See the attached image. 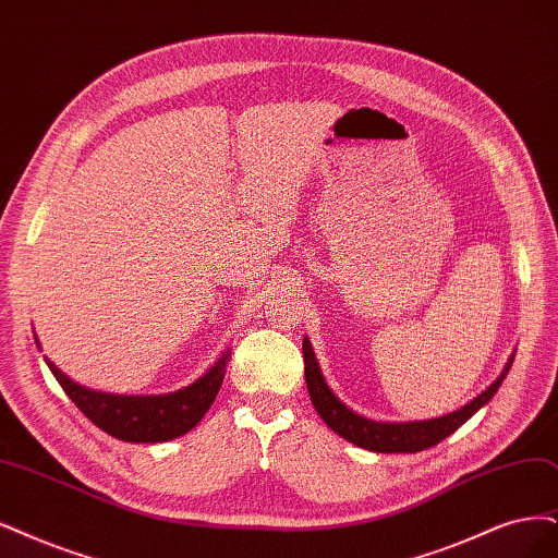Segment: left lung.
<instances>
[{
    "instance_id": "1",
    "label": "left lung",
    "mask_w": 558,
    "mask_h": 558,
    "mask_svg": "<svg viewBox=\"0 0 558 558\" xmlns=\"http://www.w3.org/2000/svg\"><path fill=\"white\" fill-rule=\"evenodd\" d=\"M514 352L510 354L508 363L504 365L501 375L494 379L483 393H478L471 402L462 404L456 411H448L444 416L427 418V421H373L356 414L354 409H349L331 388H328L317 356L313 352V344L307 338H303V363H305V384L307 393H311L313 407L317 409L319 418L331 427L338 437L347 439L359 448L373 450V452H418L425 448L437 446L452 432L462 427L473 414H478L494 393H497L499 386L504 384L508 369L512 365Z\"/></svg>"
}]
</instances>
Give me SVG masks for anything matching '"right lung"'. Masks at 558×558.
I'll return each mask as SVG.
<instances>
[{
	"mask_svg": "<svg viewBox=\"0 0 558 558\" xmlns=\"http://www.w3.org/2000/svg\"><path fill=\"white\" fill-rule=\"evenodd\" d=\"M34 340L40 349L36 333ZM230 359L232 352L230 347H227L202 377H197L189 386L172 390V393L119 396L102 393V390H94L73 381L71 377L61 373L48 356H44L50 373L82 414H85L96 427L108 432L110 437L131 444L172 441L185 435V432H191L214 404Z\"/></svg>",
	"mask_w": 558,
	"mask_h": 558,
	"instance_id": "right-lung-1",
	"label": "right lung"
}]
</instances>
